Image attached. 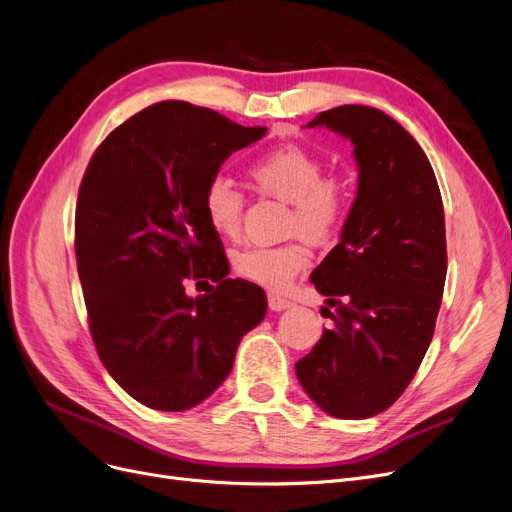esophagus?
Here are the masks:
<instances>
[{
	"label": "esophagus",
	"instance_id": "1",
	"mask_svg": "<svg viewBox=\"0 0 512 512\" xmlns=\"http://www.w3.org/2000/svg\"><path fill=\"white\" fill-rule=\"evenodd\" d=\"M290 306H294L292 300H285L277 294H269V309L271 311H285V309H290Z\"/></svg>",
	"mask_w": 512,
	"mask_h": 512
}]
</instances>
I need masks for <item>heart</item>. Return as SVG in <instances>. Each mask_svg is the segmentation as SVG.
Listing matches in <instances>:
<instances>
[{
    "instance_id": "heart-1",
    "label": "heart",
    "mask_w": 512,
    "mask_h": 512,
    "mask_svg": "<svg viewBox=\"0 0 512 512\" xmlns=\"http://www.w3.org/2000/svg\"><path fill=\"white\" fill-rule=\"evenodd\" d=\"M321 159L302 147L288 145L260 155L250 166L254 185L271 197L292 203L290 231L311 243H323L340 229L349 210V195L342 182L323 178ZM201 208L212 231L233 239L239 235L243 216V193L227 178L210 180L201 195ZM309 254L300 243H283L273 248L241 250L233 267L252 283L269 290L288 288L306 267Z\"/></svg>"
}]
</instances>
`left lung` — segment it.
<instances>
[{
    "mask_svg": "<svg viewBox=\"0 0 512 512\" xmlns=\"http://www.w3.org/2000/svg\"><path fill=\"white\" fill-rule=\"evenodd\" d=\"M309 128H330L353 142L359 180L340 243L311 281L334 321L296 376L325 414L370 418L391 407L412 382L433 340L447 248L445 216L431 161L393 117L342 105Z\"/></svg>",
    "mask_w": 512,
    "mask_h": 512,
    "instance_id": "1",
    "label": "left lung"
}]
</instances>
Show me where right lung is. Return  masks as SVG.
I'll return each instance as SVG.
<instances>
[{"label": "right lung", "mask_w": 512, "mask_h": 512, "mask_svg": "<svg viewBox=\"0 0 512 512\" xmlns=\"http://www.w3.org/2000/svg\"><path fill=\"white\" fill-rule=\"evenodd\" d=\"M264 134L185 100L155 102L102 140L81 180L75 258L92 340L113 380L153 410L208 399L267 315L262 288L227 277L201 208L227 157ZM187 278L217 285L191 299Z\"/></svg>", "instance_id": "add662e5"}]
</instances>
